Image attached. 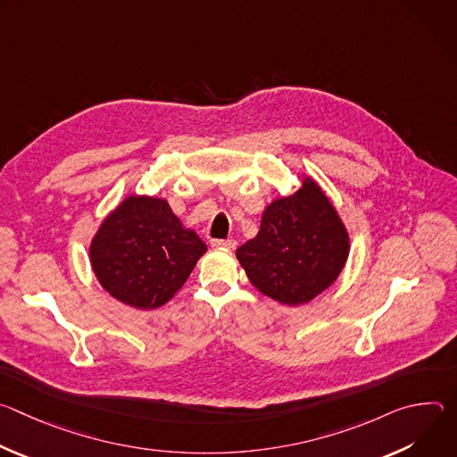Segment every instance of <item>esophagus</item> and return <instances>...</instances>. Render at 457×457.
Listing matches in <instances>:
<instances>
[{
    "mask_svg": "<svg viewBox=\"0 0 457 457\" xmlns=\"http://www.w3.org/2000/svg\"><path fill=\"white\" fill-rule=\"evenodd\" d=\"M212 245H213V247H219V249H235V247H237V240H233V238H228V240H212Z\"/></svg>",
    "mask_w": 457,
    "mask_h": 457,
    "instance_id": "obj_1",
    "label": "esophagus"
}]
</instances>
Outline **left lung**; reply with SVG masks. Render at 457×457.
Masks as SVG:
<instances>
[{
	"instance_id": "8db88e82",
	"label": "left lung",
	"mask_w": 457,
	"mask_h": 457,
	"mask_svg": "<svg viewBox=\"0 0 457 457\" xmlns=\"http://www.w3.org/2000/svg\"><path fill=\"white\" fill-rule=\"evenodd\" d=\"M302 186L266 206L256 237L237 249L249 282L282 305H302L329 289L344 271L351 237L321 186Z\"/></svg>"
}]
</instances>
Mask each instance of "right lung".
Masks as SVG:
<instances>
[{"label": "right lung", "instance_id": "obj_1", "mask_svg": "<svg viewBox=\"0 0 457 457\" xmlns=\"http://www.w3.org/2000/svg\"><path fill=\"white\" fill-rule=\"evenodd\" d=\"M206 251L166 199L129 193L101 220L88 258L110 296L152 311L175 296Z\"/></svg>", "mask_w": 457, "mask_h": 457}]
</instances>
